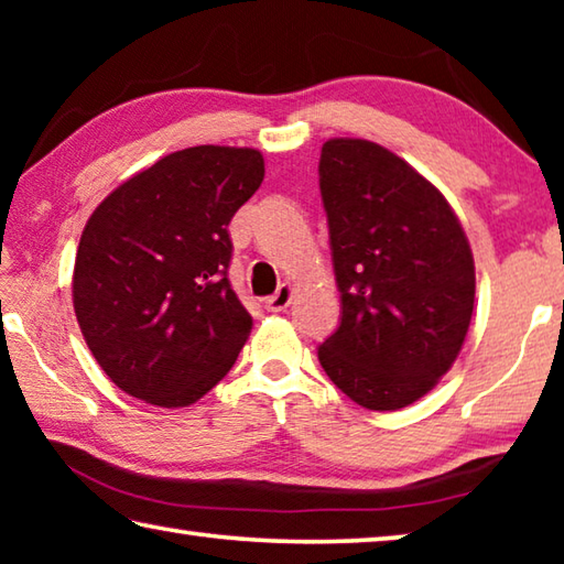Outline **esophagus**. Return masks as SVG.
Returning a JSON list of instances; mask_svg holds the SVG:
<instances>
[{
  "mask_svg": "<svg viewBox=\"0 0 564 564\" xmlns=\"http://www.w3.org/2000/svg\"><path fill=\"white\" fill-rule=\"evenodd\" d=\"M291 301H293V289H291L289 283H281L279 291H275L273 295H269V299H265V311H271V313L285 311L291 305Z\"/></svg>",
  "mask_w": 564,
  "mask_h": 564,
  "instance_id": "1",
  "label": "esophagus"
}]
</instances>
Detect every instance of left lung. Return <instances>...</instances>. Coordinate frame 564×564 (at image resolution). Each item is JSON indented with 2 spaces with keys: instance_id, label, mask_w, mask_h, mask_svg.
Instances as JSON below:
<instances>
[{
  "instance_id": "left-lung-1",
  "label": "left lung",
  "mask_w": 564,
  "mask_h": 564,
  "mask_svg": "<svg viewBox=\"0 0 564 564\" xmlns=\"http://www.w3.org/2000/svg\"><path fill=\"white\" fill-rule=\"evenodd\" d=\"M318 176L340 291V323L318 360L352 403L405 408L463 348L475 303L470 243L441 191L373 141H326Z\"/></svg>"
}]
</instances>
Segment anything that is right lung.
<instances>
[{"label":"right lung","instance_id":"right-lung-1","mask_svg":"<svg viewBox=\"0 0 564 564\" xmlns=\"http://www.w3.org/2000/svg\"><path fill=\"white\" fill-rule=\"evenodd\" d=\"M256 149L191 147L104 198L74 263V313L104 373L151 405L206 395L253 318L228 281V224L263 181Z\"/></svg>","mask_w":564,"mask_h":564}]
</instances>
